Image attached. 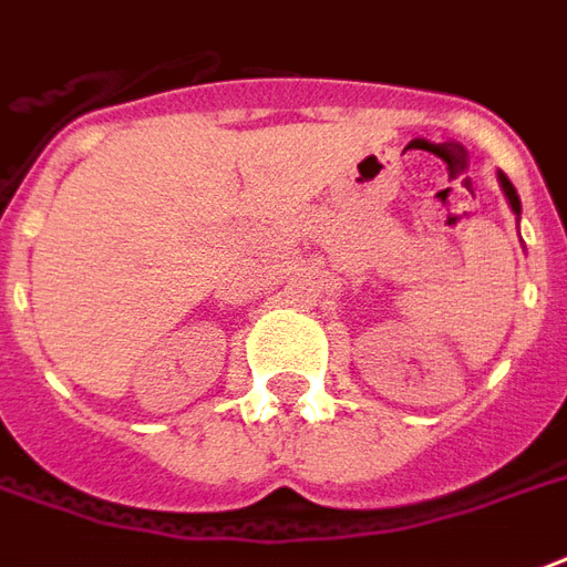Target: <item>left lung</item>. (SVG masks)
<instances>
[{
    "mask_svg": "<svg viewBox=\"0 0 567 567\" xmlns=\"http://www.w3.org/2000/svg\"><path fill=\"white\" fill-rule=\"evenodd\" d=\"M498 187H502L504 198H507V205H511V210L516 214V220H519V214H523V205H519V196H516V187L504 177V172H498Z\"/></svg>",
    "mask_w": 567,
    "mask_h": 567,
    "instance_id": "1",
    "label": "left lung"
}]
</instances>
